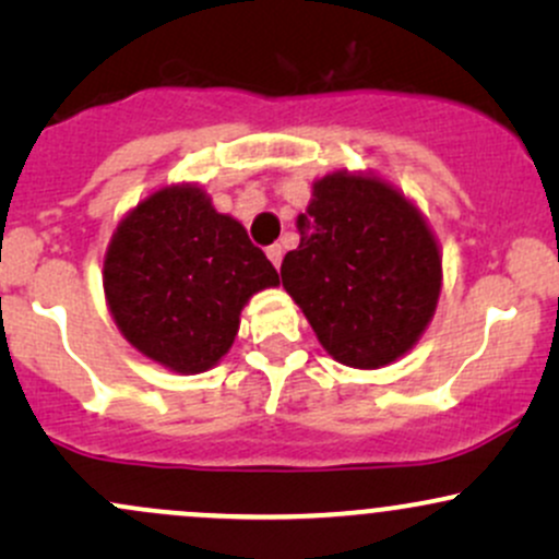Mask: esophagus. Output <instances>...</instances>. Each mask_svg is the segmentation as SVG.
<instances>
[{"label":"esophagus","instance_id":"obj_1","mask_svg":"<svg viewBox=\"0 0 559 559\" xmlns=\"http://www.w3.org/2000/svg\"><path fill=\"white\" fill-rule=\"evenodd\" d=\"M265 252H267V260H271L275 265V271H278L281 260H284V249H281V243H273V247H267Z\"/></svg>","mask_w":559,"mask_h":559}]
</instances>
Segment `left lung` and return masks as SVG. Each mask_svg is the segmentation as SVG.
Returning <instances> with one entry per match:
<instances>
[{
	"label": "left lung",
	"instance_id": "8db88e82",
	"mask_svg": "<svg viewBox=\"0 0 559 559\" xmlns=\"http://www.w3.org/2000/svg\"><path fill=\"white\" fill-rule=\"evenodd\" d=\"M299 247L281 281L336 362L376 370L407 355L441 294V252L426 217L373 173L312 183Z\"/></svg>",
	"mask_w": 559,
	"mask_h": 559
}]
</instances>
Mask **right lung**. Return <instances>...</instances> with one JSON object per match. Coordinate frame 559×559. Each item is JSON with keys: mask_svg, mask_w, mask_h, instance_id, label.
Returning a JSON list of instances; mask_svg holds the SVG:
<instances>
[{"mask_svg": "<svg viewBox=\"0 0 559 559\" xmlns=\"http://www.w3.org/2000/svg\"><path fill=\"white\" fill-rule=\"evenodd\" d=\"M105 297L126 342L173 373H204L239 333V316L281 278L197 183L141 199L105 252Z\"/></svg>", "mask_w": 559, "mask_h": 559, "instance_id": "1", "label": "right lung"}]
</instances>
